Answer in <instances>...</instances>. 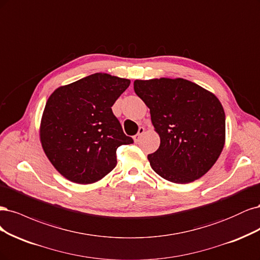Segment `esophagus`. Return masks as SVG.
Masks as SVG:
<instances>
[{"label": "esophagus", "mask_w": 260, "mask_h": 260, "mask_svg": "<svg viewBox=\"0 0 260 260\" xmlns=\"http://www.w3.org/2000/svg\"><path fill=\"white\" fill-rule=\"evenodd\" d=\"M144 134H145V128L144 127H139V131L137 133V135L134 136V141L138 142L141 139V137H142V135H144Z\"/></svg>", "instance_id": "obj_1"}]
</instances>
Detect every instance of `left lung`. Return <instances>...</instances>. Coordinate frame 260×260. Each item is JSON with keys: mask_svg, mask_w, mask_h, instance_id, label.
<instances>
[{"mask_svg": "<svg viewBox=\"0 0 260 260\" xmlns=\"http://www.w3.org/2000/svg\"><path fill=\"white\" fill-rule=\"evenodd\" d=\"M134 90L150 109L160 147L148 160L162 178L189 183L218 160L225 142V116L219 99L181 79L135 80Z\"/></svg>", "mask_w": 260, "mask_h": 260, "instance_id": "8db88e82", "label": "left lung"}]
</instances>
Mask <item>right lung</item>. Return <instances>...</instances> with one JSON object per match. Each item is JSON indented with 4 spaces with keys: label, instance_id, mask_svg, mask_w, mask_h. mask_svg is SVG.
<instances>
[{
    "label": "right lung",
    "instance_id": "obj_1",
    "mask_svg": "<svg viewBox=\"0 0 260 260\" xmlns=\"http://www.w3.org/2000/svg\"><path fill=\"white\" fill-rule=\"evenodd\" d=\"M131 84L108 73H94L56 88L40 123L47 158L66 179L88 185L116 165V149L129 145L111 107Z\"/></svg>",
    "mask_w": 260,
    "mask_h": 260
}]
</instances>
